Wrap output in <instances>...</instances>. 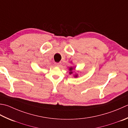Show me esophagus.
I'll return each instance as SVG.
<instances>
[{
  "mask_svg": "<svg viewBox=\"0 0 128 128\" xmlns=\"http://www.w3.org/2000/svg\"><path fill=\"white\" fill-rule=\"evenodd\" d=\"M61 62H56V66H58V67H59V66H61Z\"/></svg>",
  "mask_w": 128,
  "mask_h": 128,
  "instance_id": "obj_1",
  "label": "esophagus"
}]
</instances>
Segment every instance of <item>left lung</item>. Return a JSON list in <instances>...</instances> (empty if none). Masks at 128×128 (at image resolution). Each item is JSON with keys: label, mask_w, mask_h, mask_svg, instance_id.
<instances>
[{"label": "left lung", "mask_w": 128, "mask_h": 128, "mask_svg": "<svg viewBox=\"0 0 128 128\" xmlns=\"http://www.w3.org/2000/svg\"><path fill=\"white\" fill-rule=\"evenodd\" d=\"M72 69H73V68H72V67L69 68V71H70V72H69V74H72ZM77 76H78V75H77V74H76V75H75L74 77L76 78Z\"/></svg>", "instance_id": "left-lung-1"}]
</instances>
